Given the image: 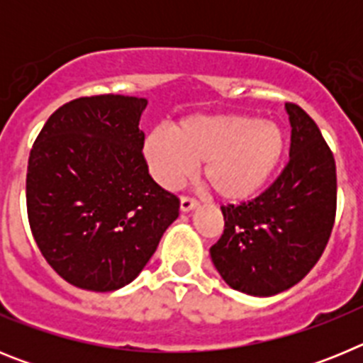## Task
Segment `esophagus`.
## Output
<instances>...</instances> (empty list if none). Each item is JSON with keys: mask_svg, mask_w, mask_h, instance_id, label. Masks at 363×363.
I'll return each mask as SVG.
<instances>
[{"mask_svg": "<svg viewBox=\"0 0 363 363\" xmlns=\"http://www.w3.org/2000/svg\"><path fill=\"white\" fill-rule=\"evenodd\" d=\"M198 207V200L196 198H191V196H182L179 198V209L184 211V213H187V211H192L196 209Z\"/></svg>", "mask_w": 363, "mask_h": 363, "instance_id": "34e87169", "label": "esophagus"}]
</instances>
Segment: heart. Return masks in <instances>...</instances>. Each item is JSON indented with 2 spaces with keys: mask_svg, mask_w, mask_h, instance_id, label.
I'll return each instance as SVG.
<instances>
[{
  "mask_svg": "<svg viewBox=\"0 0 363 363\" xmlns=\"http://www.w3.org/2000/svg\"><path fill=\"white\" fill-rule=\"evenodd\" d=\"M285 150V133L277 121L243 114L189 116L172 134L154 129L147 134L143 156L150 174L165 189L187 182L194 163L218 196L243 201L267 184Z\"/></svg>",
  "mask_w": 363,
  "mask_h": 363,
  "instance_id": "b5f03b06",
  "label": "heart"
}]
</instances>
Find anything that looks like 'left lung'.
Returning a JSON list of instances; mask_svg holds the SVG:
<instances>
[{
    "instance_id": "obj_1",
    "label": "left lung",
    "mask_w": 363,
    "mask_h": 363,
    "mask_svg": "<svg viewBox=\"0 0 363 363\" xmlns=\"http://www.w3.org/2000/svg\"><path fill=\"white\" fill-rule=\"evenodd\" d=\"M289 162L255 200L221 205L223 234L211 247L221 278L240 293L272 296L316 265L336 218V165L318 125L296 104Z\"/></svg>"
}]
</instances>
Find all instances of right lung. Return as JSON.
I'll use <instances>...</instances> for the list:
<instances>
[{
    "label": "right lung",
    "instance_id": "add662e5",
    "mask_svg": "<svg viewBox=\"0 0 363 363\" xmlns=\"http://www.w3.org/2000/svg\"><path fill=\"white\" fill-rule=\"evenodd\" d=\"M145 98L99 94L62 105L30 149L27 214L47 264L96 293L130 284L179 214L143 156Z\"/></svg>",
    "mask_w": 363,
    "mask_h": 363
}]
</instances>
